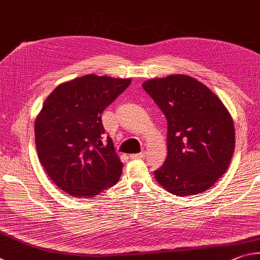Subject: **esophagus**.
Masks as SVG:
<instances>
[{"label": "esophagus", "mask_w": 260, "mask_h": 260, "mask_svg": "<svg viewBox=\"0 0 260 260\" xmlns=\"http://www.w3.org/2000/svg\"><path fill=\"white\" fill-rule=\"evenodd\" d=\"M130 157L133 160H138V158H143L145 157V153H137V154H131Z\"/></svg>", "instance_id": "obj_1"}]
</instances>
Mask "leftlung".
I'll return each instance as SVG.
<instances>
[{"mask_svg": "<svg viewBox=\"0 0 260 260\" xmlns=\"http://www.w3.org/2000/svg\"><path fill=\"white\" fill-rule=\"evenodd\" d=\"M144 90L168 122V155L154 171L158 184L178 197L203 193L225 174L233 156V120L212 91L193 77L148 80Z\"/></svg>", "mask_w": 260, "mask_h": 260, "instance_id": "1", "label": "left lung"}]
</instances>
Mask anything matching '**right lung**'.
Segmentation results:
<instances>
[{
	"label": "right lung",
	"instance_id": "add662e5",
	"mask_svg": "<svg viewBox=\"0 0 260 260\" xmlns=\"http://www.w3.org/2000/svg\"><path fill=\"white\" fill-rule=\"evenodd\" d=\"M130 79L84 75L58 85L35 121L40 162L59 188L75 198H92L120 179L123 163L112 139L103 144L104 109Z\"/></svg>",
	"mask_w": 260,
	"mask_h": 260
}]
</instances>
